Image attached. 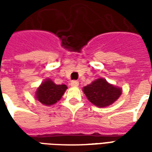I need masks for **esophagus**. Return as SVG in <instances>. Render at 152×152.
Wrapping results in <instances>:
<instances>
[{
    "mask_svg": "<svg viewBox=\"0 0 152 152\" xmlns=\"http://www.w3.org/2000/svg\"><path fill=\"white\" fill-rule=\"evenodd\" d=\"M71 86H73V87H76V86H79V82L76 81V80H72V81L71 82Z\"/></svg>",
    "mask_w": 152,
    "mask_h": 152,
    "instance_id": "34e87169",
    "label": "esophagus"
}]
</instances>
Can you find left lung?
<instances>
[{
    "instance_id": "8db88e82",
    "label": "left lung",
    "mask_w": 152,
    "mask_h": 152,
    "mask_svg": "<svg viewBox=\"0 0 152 152\" xmlns=\"http://www.w3.org/2000/svg\"><path fill=\"white\" fill-rule=\"evenodd\" d=\"M83 92L94 105L98 107H106L120 98L122 89L110 84L104 78H99L83 87Z\"/></svg>"
}]
</instances>
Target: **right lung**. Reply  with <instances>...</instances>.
<instances>
[{
    "label": "right lung",
    "instance_id": "add662e5",
    "mask_svg": "<svg viewBox=\"0 0 152 152\" xmlns=\"http://www.w3.org/2000/svg\"><path fill=\"white\" fill-rule=\"evenodd\" d=\"M67 89L66 85H57L47 78L41 83L35 93V98L43 105L52 106L59 101Z\"/></svg>",
    "mask_w": 152,
    "mask_h": 152
}]
</instances>
